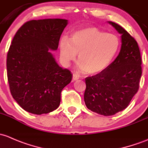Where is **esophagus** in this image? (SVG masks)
Masks as SVG:
<instances>
[{"mask_svg":"<svg viewBox=\"0 0 148 148\" xmlns=\"http://www.w3.org/2000/svg\"><path fill=\"white\" fill-rule=\"evenodd\" d=\"M79 79V76L77 74H73V80H77Z\"/></svg>","mask_w":148,"mask_h":148,"instance_id":"esophagus-1","label":"esophagus"}]
</instances>
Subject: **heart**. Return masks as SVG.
Segmentation results:
<instances>
[{"label": "heart", "instance_id": "1", "mask_svg": "<svg viewBox=\"0 0 148 148\" xmlns=\"http://www.w3.org/2000/svg\"><path fill=\"white\" fill-rule=\"evenodd\" d=\"M120 47L119 38L96 28L77 30L71 39L64 36L59 44L60 57L65 66L75 60L78 53L77 69L97 74L103 72L113 61Z\"/></svg>", "mask_w": 148, "mask_h": 148}]
</instances>
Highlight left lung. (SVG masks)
I'll return each instance as SVG.
<instances>
[{
	"mask_svg": "<svg viewBox=\"0 0 148 148\" xmlns=\"http://www.w3.org/2000/svg\"><path fill=\"white\" fill-rule=\"evenodd\" d=\"M121 34L118 57L105 71L85 79V106L92 112L110 116L125 109L139 89L142 60L138 42L124 28L109 21Z\"/></svg>",
	"mask_w": 148,
	"mask_h": 148,
	"instance_id": "obj_1",
	"label": "left lung"
}]
</instances>
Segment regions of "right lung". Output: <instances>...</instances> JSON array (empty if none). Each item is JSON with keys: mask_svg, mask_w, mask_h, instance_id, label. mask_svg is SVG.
<instances>
[{"mask_svg": "<svg viewBox=\"0 0 148 148\" xmlns=\"http://www.w3.org/2000/svg\"><path fill=\"white\" fill-rule=\"evenodd\" d=\"M68 20H33L15 35L7 55V75L12 96L27 112L49 113L58 108L62 90L71 83V71L56 63L58 49Z\"/></svg>", "mask_w": 148, "mask_h": 148, "instance_id": "obj_1", "label": "right lung"}]
</instances>
